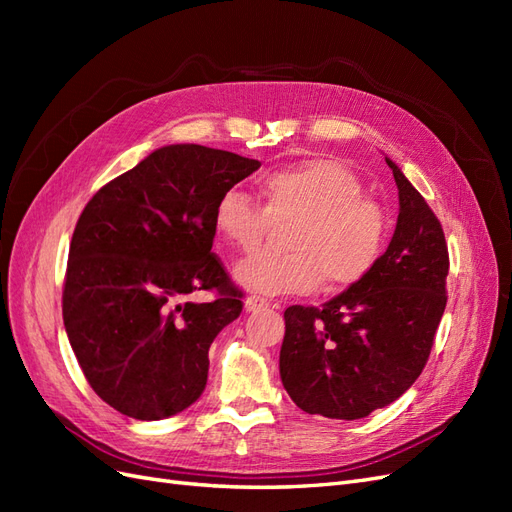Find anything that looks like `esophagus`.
I'll return each mask as SVG.
<instances>
[{"mask_svg":"<svg viewBox=\"0 0 512 512\" xmlns=\"http://www.w3.org/2000/svg\"><path fill=\"white\" fill-rule=\"evenodd\" d=\"M243 307H245V312H260V309H267L269 307V301L262 299V297H256V294H252V297H247L243 301Z\"/></svg>","mask_w":512,"mask_h":512,"instance_id":"esophagus-1","label":"esophagus"}]
</instances>
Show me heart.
I'll list each match as a JSON object with an SVG mask.
<instances>
[{"label": "heart", "instance_id": "heart-1", "mask_svg": "<svg viewBox=\"0 0 512 512\" xmlns=\"http://www.w3.org/2000/svg\"><path fill=\"white\" fill-rule=\"evenodd\" d=\"M265 207L230 188L213 209L215 230L241 252L265 241L273 224L292 222L290 252H258L235 267V280L252 292L305 294L320 284L344 292L376 269L389 237V213L365 196L361 177L333 158H307L260 179Z\"/></svg>", "mask_w": 512, "mask_h": 512}]
</instances>
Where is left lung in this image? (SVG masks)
<instances>
[{"label":"left lung","mask_w":512,"mask_h":512,"mask_svg":"<svg viewBox=\"0 0 512 512\" xmlns=\"http://www.w3.org/2000/svg\"><path fill=\"white\" fill-rule=\"evenodd\" d=\"M399 190L393 239L361 284L322 307L292 305L280 376L307 414L354 421L404 395L429 359L446 307L448 247L436 213L386 158Z\"/></svg>","instance_id":"obj_1"}]
</instances>
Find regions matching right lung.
Segmentation results:
<instances>
[{
	"mask_svg": "<svg viewBox=\"0 0 512 512\" xmlns=\"http://www.w3.org/2000/svg\"><path fill=\"white\" fill-rule=\"evenodd\" d=\"M258 168L230 151L168 145L83 209L61 309L87 382L117 412L160 421L203 395L213 339L243 309L211 252L213 209ZM196 289L219 297L194 304L187 297Z\"/></svg>",
	"mask_w": 512,
	"mask_h": 512,
	"instance_id": "obj_1",
	"label": "right lung"
}]
</instances>
